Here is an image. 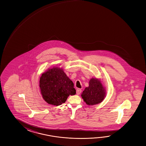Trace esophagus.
Returning <instances> with one entry per match:
<instances>
[{"label": "esophagus", "mask_w": 146, "mask_h": 146, "mask_svg": "<svg viewBox=\"0 0 146 146\" xmlns=\"http://www.w3.org/2000/svg\"><path fill=\"white\" fill-rule=\"evenodd\" d=\"M81 92H82V90L81 89L78 88V89H77V90H76V93H77V95H80L81 93Z\"/></svg>", "instance_id": "1"}]
</instances>
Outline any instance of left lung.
Segmentation results:
<instances>
[{
	"mask_svg": "<svg viewBox=\"0 0 146 146\" xmlns=\"http://www.w3.org/2000/svg\"><path fill=\"white\" fill-rule=\"evenodd\" d=\"M106 88L101 81L97 78H92L89 82V86L86 88L81 94L83 100L88 106L101 103L106 95Z\"/></svg>",
	"mask_w": 146,
	"mask_h": 146,
	"instance_id": "8db88e82",
	"label": "left lung"
}]
</instances>
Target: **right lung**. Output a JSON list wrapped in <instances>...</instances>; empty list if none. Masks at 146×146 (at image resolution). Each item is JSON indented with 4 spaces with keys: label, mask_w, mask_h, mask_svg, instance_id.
Returning a JSON list of instances; mask_svg holds the SVG:
<instances>
[{
    "label": "right lung",
    "mask_w": 146,
    "mask_h": 146,
    "mask_svg": "<svg viewBox=\"0 0 146 146\" xmlns=\"http://www.w3.org/2000/svg\"><path fill=\"white\" fill-rule=\"evenodd\" d=\"M40 88L44 100L56 106L65 103L69 95L76 94L72 81L63 69L58 67L48 69L42 74Z\"/></svg>",
    "instance_id": "right-lung-1"
}]
</instances>
